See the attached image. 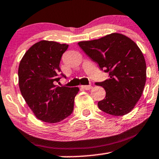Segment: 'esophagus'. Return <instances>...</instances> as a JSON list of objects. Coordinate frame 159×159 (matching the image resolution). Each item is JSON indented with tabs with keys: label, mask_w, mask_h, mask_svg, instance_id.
<instances>
[{
	"label": "esophagus",
	"mask_w": 159,
	"mask_h": 159,
	"mask_svg": "<svg viewBox=\"0 0 159 159\" xmlns=\"http://www.w3.org/2000/svg\"><path fill=\"white\" fill-rule=\"evenodd\" d=\"M81 87L83 89H86V90H89V89H91L92 88H93V86H82Z\"/></svg>",
	"instance_id": "obj_1"
}]
</instances>
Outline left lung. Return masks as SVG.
<instances>
[{"label":"left lung","mask_w":159,"mask_h":159,"mask_svg":"<svg viewBox=\"0 0 159 159\" xmlns=\"http://www.w3.org/2000/svg\"><path fill=\"white\" fill-rule=\"evenodd\" d=\"M78 45L109 78L97 86L106 95L99 101L100 110L114 116L125 115L140 98L146 80V64L143 52L129 38L120 33L78 42Z\"/></svg>","instance_id":"8db88e82"}]
</instances>
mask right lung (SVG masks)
<instances>
[{"label":"right lung","instance_id":"1","mask_svg":"<svg viewBox=\"0 0 159 159\" xmlns=\"http://www.w3.org/2000/svg\"><path fill=\"white\" fill-rule=\"evenodd\" d=\"M68 45L42 40L28 49L19 65L20 92L39 120L57 123L72 114L78 87H60V61ZM63 76V73H61Z\"/></svg>","mask_w":159,"mask_h":159}]
</instances>
